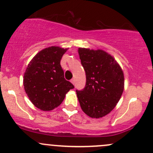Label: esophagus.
Listing matches in <instances>:
<instances>
[{
	"mask_svg": "<svg viewBox=\"0 0 153 153\" xmlns=\"http://www.w3.org/2000/svg\"><path fill=\"white\" fill-rule=\"evenodd\" d=\"M71 83H72V84H75V78H72V80H71Z\"/></svg>",
	"mask_w": 153,
	"mask_h": 153,
	"instance_id": "esophagus-1",
	"label": "esophagus"
}]
</instances>
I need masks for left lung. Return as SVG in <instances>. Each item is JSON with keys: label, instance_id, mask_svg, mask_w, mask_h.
<instances>
[{"label": "left lung", "instance_id": "1", "mask_svg": "<svg viewBox=\"0 0 153 153\" xmlns=\"http://www.w3.org/2000/svg\"><path fill=\"white\" fill-rule=\"evenodd\" d=\"M86 72V86L76 90L81 109L88 116L100 118L109 114L119 101L124 89L122 69L115 58L102 49L78 48Z\"/></svg>", "mask_w": 153, "mask_h": 153}]
</instances>
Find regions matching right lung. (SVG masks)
Masks as SVG:
<instances>
[{
  "mask_svg": "<svg viewBox=\"0 0 153 153\" xmlns=\"http://www.w3.org/2000/svg\"><path fill=\"white\" fill-rule=\"evenodd\" d=\"M68 49L49 47L31 60L24 75V86L31 102L41 110H52L74 86L64 78L61 59Z\"/></svg>",
  "mask_w": 153,
  "mask_h": 153,
  "instance_id": "1",
  "label": "right lung"
}]
</instances>
